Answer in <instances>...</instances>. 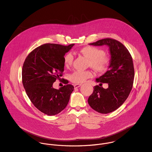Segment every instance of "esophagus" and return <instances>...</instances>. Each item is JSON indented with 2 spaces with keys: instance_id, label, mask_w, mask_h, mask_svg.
<instances>
[{
  "instance_id": "1",
  "label": "esophagus",
  "mask_w": 152,
  "mask_h": 152,
  "mask_svg": "<svg viewBox=\"0 0 152 152\" xmlns=\"http://www.w3.org/2000/svg\"><path fill=\"white\" fill-rule=\"evenodd\" d=\"M80 86H81V84H75L74 87H75V88H77L80 87Z\"/></svg>"
}]
</instances>
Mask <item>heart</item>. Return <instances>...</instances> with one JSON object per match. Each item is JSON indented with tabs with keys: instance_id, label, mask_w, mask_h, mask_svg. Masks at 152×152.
I'll list each match as a JSON object with an SVG mask.
<instances>
[{
	"instance_id": "heart-1",
	"label": "heart",
	"mask_w": 152,
	"mask_h": 152,
	"mask_svg": "<svg viewBox=\"0 0 152 152\" xmlns=\"http://www.w3.org/2000/svg\"><path fill=\"white\" fill-rule=\"evenodd\" d=\"M80 52L89 59V66L96 72H103L106 71L110 64V58L104 54L102 49L94 46H85L80 50ZM73 56L71 53H68L64 56L65 66L69 67L72 66ZM93 76L91 71L76 70L70 75V80L75 83H81Z\"/></svg>"
}]
</instances>
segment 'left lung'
<instances>
[{"instance_id": "8db88e82", "label": "left lung", "mask_w": 152, "mask_h": 152, "mask_svg": "<svg viewBox=\"0 0 152 152\" xmlns=\"http://www.w3.org/2000/svg\"><path fill=\"white\" fill-rule=\"evenodd\" d=\"M90 45L109 47L111 55L108 70L102 76L96 78L97 82L108 83V88L96 85L88 102L96 111L101 114L112 113L122 105L132 88L134 68L132 58L127 48L120 42L104 38Z\"/></svg>"}]
</instances>
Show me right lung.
I'll return each mask as SVG.
<instances>
[{
  "instance_id": "1",
  "label": "right lung",
  "mask_w": 152,
  "mask_h": 152,
  "mask_svg": "<svg viewBox=\"0 0 152 152\" xmlns=\"http://www.w3.org/2000/svg\"><path fill=\"white\" fill-rule=\"evenodd\" d=\"M74 45H42L32 50L24 62V88L33 104L46 115H55L64 110L74 90L67 80L64 82L66 85L59 89L53 87V83L64 72V56Z\"/></svg>"
}]
</instances>
